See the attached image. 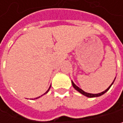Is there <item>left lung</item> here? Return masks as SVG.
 Returning <instances> with one entry per match:
<instances>
[{"instance_id":"left-lung-1","label":"left lung","mask_w":123,"mask_h":123,"mask_svg":"<svg viewBox=\"0 0 123 123\" xmlns=\"http://www.w3.org/2000/svg\"><path fill=\"white\" fill-rule=\"evenodd\" d=\"M115 80V79H114ZM114 80L113 81V83H111V85L108 87L106 90H105L104 92H101V93H99V94H90V93H87V92H85L83 90H82L81 88H80L78 86H77L74 83H73V81H72V86H73V87L76 89V90L77 91V92H79L80 93H81L82 94H83V95H85V96H86V97H100V96H101V95H103V94H105L107 91H108V89L110 88V87L112 86V84L114 83Z\"/></svg>"}]
</instances>
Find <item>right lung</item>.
<instances>
[{
  "label": "right lung",
  "instance_id": "add662e5",
  "mask_svg": "<svg viewBox=\"0 0 123 123\" xmlns=\"http://www.w3.org/2000/svg\"><path fill=\"white\" fill-rule=\"evenodd\" d=\"M50 87H51V86H50ZM50 87H49V89H48V90H47V92H46V93H44L43 94H46V93H47V92H48L49 91V89H50ZM43 95H41V96H43ZM39 97H37V98H35V99H37V98H39Z\"/></svg>",
  "mask_w": 123,
  "mask_h": 123
}]
</instances>
